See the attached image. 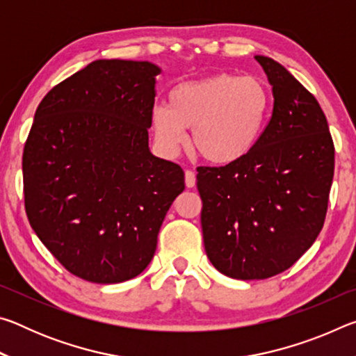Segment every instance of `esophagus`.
I'll list each match as a JSON object with an SVG mask.
<instances>
[{
  "label": "esophagus",
  "mask_w": 356,
  "mask_h": 356,
  "mask_svg": "<svg viewBox=\"0 0 356 356\" xmlns=\"http://www.w3.org/2000/svg\"><path fill=\"white\" fill-rule=\"evenodd\" d=\"M185 185L188 186V188H193V186L196 185V176H195V172L190 171V170L185 171Z\"/></svg>",
  "instance_id": "esophagus-1"
}]
</instances>
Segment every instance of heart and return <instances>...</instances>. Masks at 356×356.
Here are the masks:
<instances>
[{"instance_id": "heart-1", "label": "heart", "mask_w": 356, "mask_h": 356, "mask_svg": "<svg viewBox=\"0 0 356 356\" xmlns=\"http://www.w3.org/2000/svg\"><path fill=\"white\" fill-rule=\"evenodd\" d=\"M272 95L254 76L216 74L182 83L168 94V105L152 114L156 141L176 154L191 129V147L202 160L226 166L245 159L267 127Z\"/></svg>"}]
</instances>
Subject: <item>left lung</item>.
I'll return each instance as SVG.
<instances>
[{
  "mask_svg": "<svg viewBox=\"0 0 356 356\" xmlns=\"http://www.w3.org/2000/svg\"><path fill=\"white\" fill-rule=\"evenodd\" d=\"M273 91L257 146L237 163L200 166L204 248L229 278L265 280L298 261L322 231L334 144L321 105L280 63L254 56Z\"/></svg>",
  "mask_w": 356,
  "mask_h": 356,
  "instance_id": "8db88e82",
  "label": "left lung"
}]
</instances>
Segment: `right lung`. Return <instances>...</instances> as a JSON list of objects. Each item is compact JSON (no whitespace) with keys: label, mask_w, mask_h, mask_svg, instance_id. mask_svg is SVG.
Wrapping results in <instances>:
<instances>
[{"label":"right lung","mask_w":356,"mask_h":356,"mask_svg":"<svg viewBox=\"0 0 356 356\" xmlns=\"http://www.w3.org/2000/svg\"><path fill=\"white\" fill-rule=\"evenodd\" d=\"M155 64L99 59L38 106L23 150L29 225L72 275L97 284L135 278L185 188L177 163L149 150Z\"/></svg>","instance_id":"1"}]
</instances>
